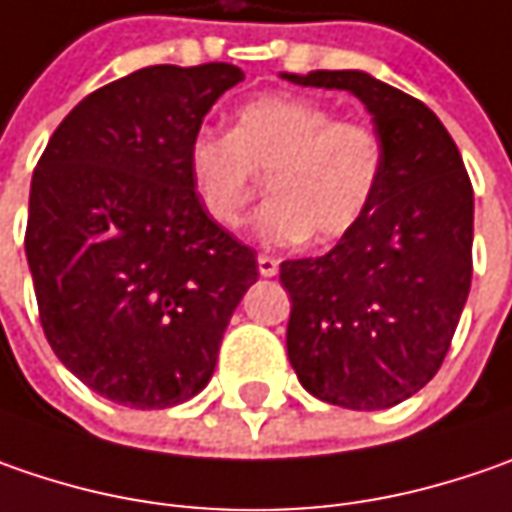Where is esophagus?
I'll use <instances>...</instances> for the list:
<instances>
[{
  "mask_svg": "<svg viewBox=\"0 0 512 512\" xmlns=\"http://www.w3.org/2000/svg\"><path fill=\"white\" fill-rule=\"evenodd\" d=\"M278 269H280L278 257L257 255V272H260L263 278H275V275H278Z\"/></svg>",
  "mask_w": 512,
  "mask_h": 512,
  "instance_id": "obj_1",
  "label": "esophagus"
}]
</instances>
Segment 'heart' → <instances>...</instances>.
Listing matches in <instances>:
<instances>
[{
    "instance_id": "obj_1",
    "label": "heart",
    "mask_w": 512,
    "mask_h": 512,
    "mask_svg": "<svg viewBox=\"0 0 512 512\" xmlns=\"http://www.w3.org/2000/svg\"><path fill=\"white\" fill-rule=\"evenodd\" d=\"M189 177L200 206L220 229H240L260 194V240L289 246L312 237L335 243L367 217L384 177V143L361 120L295 94H263L243 102L229 134L200 131L189 143Z\"/></svg>"
}]
</instances>
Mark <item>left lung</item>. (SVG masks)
<instances>
[{"mask_svg":"<svg viewBox=\"0 0 512 512\" xmlns=\"http://www.w3.org/2000/svg\"><path fill=\"white\" fill-rule=\"evenodd\" d=\"M280 77L355 94L384 143L381 189L358 229L326 255L280 263L289 364L326 404L387 410L433 381L456 335L473 278V186L421 100L364 71Z\"/></svg>","mask_w":512,"mask_h":512,"instance_id":"obj_1","label":"left lung"}]
</instances>
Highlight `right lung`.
<instances>
[{
    "mask_svg": "<svg viewBox=\"0 0 512 512\" xmlns=\"http://www.w3.org/2000/svg\"><path fill=\"white\" fill-rule=\"evenodd\" d=\"M243 79L229 62L151 65L88 94L48 140L25 255L39 321L85 387L166 410L209 384L257 257L200 206L189 143Z\"/></svg>",
    "mask_w": 512,
    "mask_h": 512,
    "instance_id": "right-lung-1",
    "label": "right lung"
}]
</instances>
